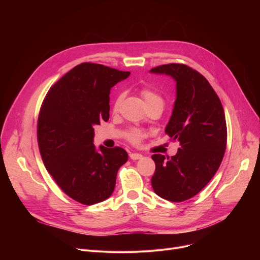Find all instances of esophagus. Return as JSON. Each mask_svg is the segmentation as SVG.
<instances>
[{"instance_id":"obj_1","label":"esophagus","mask_w":260,"mask_h":260,"mask_svg":"<svg viewBox=\"0 0 260 260\" xmlns=\"http://www.w3.org/2000/svg\"><path fill=\"white\" fill-rule=\"evenodd\" d=\"M129 157H131L132 160H139V159L142 158V155L138 154V153H131Z\"/></svg>"}]
</instances>
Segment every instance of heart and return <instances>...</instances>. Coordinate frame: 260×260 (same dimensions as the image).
Returning <instances> with one entry per match:
<instances>
[{"label":"heart","mask_w":260,"mask_h":260,"mask_svg":"<svg viewBox=\"0 0 260 260\" xmlns=\"http://www.w3.org/2000/svg\"><path fill=\"white\" fill-rule=\"evenodd\" d=\"M141 94H142L143 99L145 100L146 104L149 103V102H152V101H155V100H161L159 94H157L155 91H153L151 89H147V88H143L141 90ZM122 99H123V93H120L118 97L116 98L115 102H114V107H113L114 112L118 111V108L120 106V103H121ZM146 136H147L146 131L141 129V128H137V127H133V128H129L127 131L126 139L129 142H132L133 144H139V143H141L142 139L146 137Z\"/></svg>","instance_id":"1"}]
</instances>
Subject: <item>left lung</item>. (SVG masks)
Listing matches in <instances>:
<instances>
[{
	"mask_svg": "<svg viewBox=\"0 0 260 260\" xmlns=\"http://www.w3.org/2000/svg\"><path fill=\"white\" fill-rule=\"evenodd\" d=\"M151 73L176 81V100L166 133L180 143L171 158L152 156L156 165L152 186L161 198L181 202L197 195L220 167L228 136L223 107L209 81L193 68L171 63L154 67Z\"/></svg>",
	"mask_w": 260,
	"mask_h": 260,
	"instance_id": "left-lung-1",
	"label": "left lung"
}]
</instances>
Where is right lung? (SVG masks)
<instances>
[{
	"mask_svg": "<svg viewBox=\"0 0 260 260\" xmlns=\"http://www.w3.org/2000/svg\"><path fill=\"white\" fill-rule=\"evenodd\" d=\"M129 72L81 63L48 90L38 119V143L48 173L63 192L91 206L114 192L118 170L127 161L122 147L97 151L93 126L109 118V93Z\"/></svg>",
	"mask_w": 260,
	"mask_h": 260,
	"instance_id": "obj_1",
	"label": "right lung"
}]
</instances>
